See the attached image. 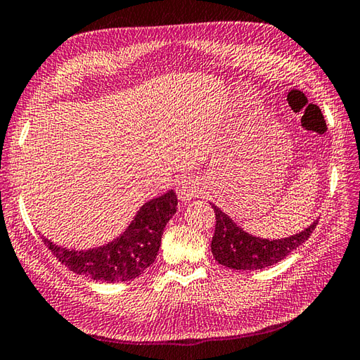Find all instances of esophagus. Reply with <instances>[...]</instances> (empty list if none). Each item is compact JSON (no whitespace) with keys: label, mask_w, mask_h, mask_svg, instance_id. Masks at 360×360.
Returning <instances> with one entry per match:
<instances>
[{"label":"esophagus","mask_w":360,"mask_h":360,"mask_svg":"<svg viewBox=\"0 0 360 360\" xmlns=\"http://www.w3.org/2000/svg\"><path fill=\"white\" fill-rule=\"evenodd\" d=\"M177 194H179V199L183 202H188L194 199L195 195L199 194V186L195 180L193 179H185L179 183V188H177Z\"/></svg>","instance_id":"obj_1"}]
</instances>
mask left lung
I'll use <instances>...</instances> for the list:
<instances>
[{
    "label": "left lung",
    "instance_id": "left-lung-1",
    "mask_svg": "<svg viewBox=\"0 0 360 360\" xmlns=\"http://www.w3.org/2000/svg\"><path fill=\"white\" fill-rule=\"evenodd\" d=\"M216 216V227L212 240V252L218 263L232 269H262L285 259L296 248L309 240L318 221L309 229L283 240H263L244 232L229 216L212 205Z\"/></svg>",
    "mask_w": 360,
    "mask_h": 360
}]
</instances>
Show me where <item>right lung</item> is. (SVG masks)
<instances>
[{
    "label": "right lung",
    "mask_w": 360,
    "mask_h": 360,
    "mask_svg": "<svg viewBox=\"0 0 360 360\" xmlns=\"http://www.w3.org/2000/svg\"><path fill=\"white\" fill-rule=\"evenodd\" d=\"M175 212L177 194L169 191L147 202L127 232L103 248L84 252L59 248L49 240L44 241L51 254L73 273L108 283L131 281L153 264L161 246L162 230Z\"/></svg>",
    "instance_id": "1"
}]
</instances>
